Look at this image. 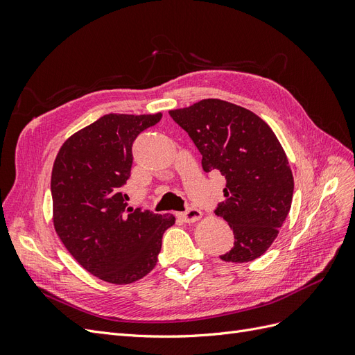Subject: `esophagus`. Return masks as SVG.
Returning a JSON list of instances; mask_svg holds the SVG:
<instances>
[{
	"label": "esophagus",
	"mask_w": 355,
	"mask_h": 355,
	"mask_svg": "<svg viewBox=\"0 0 355 355\" xmlns=\"http://www.w3.org/2000/svg\"><path fill=\"white\" fill-rule=\"evenodd\" d=\"M201 210H198V209H196V207H189L188 210H185V211H182V213H179L178 216L184 220V222H187V223H191V222H196V220H198L200 218H201Z\"/></svg>",
	"instance_id": "1"
}]
</instances>
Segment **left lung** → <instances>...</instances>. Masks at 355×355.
Returning <instances> with one entry per match:
<instances>
[{"label":"left lung","mask_w":355,"mask_h":355,"mask_svg":"<svg viewBox=\"0 0 355 355\" xmlns=\"http://www.w3.org/2000/svg\"><path fill=\"white\" fill-rule=\"evenodd\" d=\"M168 114L196 144L202 170L227 179L214 213L230 223L235 241L220 259L254 261L277 239L293 198V175L277 136L252 111L220 99Z\"/></svg>","instance_id":"8db88e82"}]
</instances>
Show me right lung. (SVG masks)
<instances>
[{"mask_svg": "<svg viewBox=\"0 0 355 355\" xmlns=\"http://www.w3.org/2000/svg\"><path fill=\"white\" fill-rule=\"evenodd\" d=\"M163 114H108L62 145L51 171L53 222L84 270L112 284L141 280L157 265L173 214L127 207L132 146Z\"/></svg>", "mask_w": 355, "mask_h": 355, "instance_id": "right-lung-1", "label": "right lung"}]
</instances>
